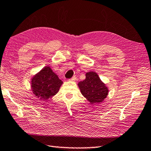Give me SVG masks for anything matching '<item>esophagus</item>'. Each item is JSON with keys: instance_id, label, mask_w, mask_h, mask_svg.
Masks as SVG:
<instances>
[{"instance_id": "1", "label": "esophagus", "mask_w": 151, "mask_h": 151, "mask_svg": "<svg viewBox=\"0 0 151 151\" xmlns=\"http://www.w3.org/2000/svg\"><path fill=\"white\" fill-rule=\"evenodd\" d=\"M76 80V76H74L73 77H72V78L71 79H69V80L70 81H73V82H74V81H75Z\"/></svg>"}]
</instances>
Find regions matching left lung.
Masks as SVG:
<instances>
[{
  "mask_svg": "<svg viewBox=\"0 0 151 151\" xmlns=\"http://www.w3.org/2000/svg\"><path fill=\"white\" fill-rule=\"evenodd\" d=\"M78 86L82 95L91 104L102 102L109 92V89L97 73L92 71L87 73L86 78L80 82Z\"/></svg>",
  "mask_w": 151,
  "mask_h": 151,
  "instance_id": "8db88e82",
  "label": "left lung"
}]
</instances>
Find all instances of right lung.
<instances>
[{
	"mask_svg": "<svg viewBox=\"0 0 151 151\" xmlns=\"http://www.w3.org/2000/svg\"><path fill=\"white\" fill-rule=\"evenodd\" d=\"M63 82L48 66L41 69L31 81L32 91L41 100H48L55 95Z\"/></svg>",
	"mask_w": 151,
	"mask_h": 151,
	"instance_id": "obj_1",
	"label": "right lung"
}]
</instances>
